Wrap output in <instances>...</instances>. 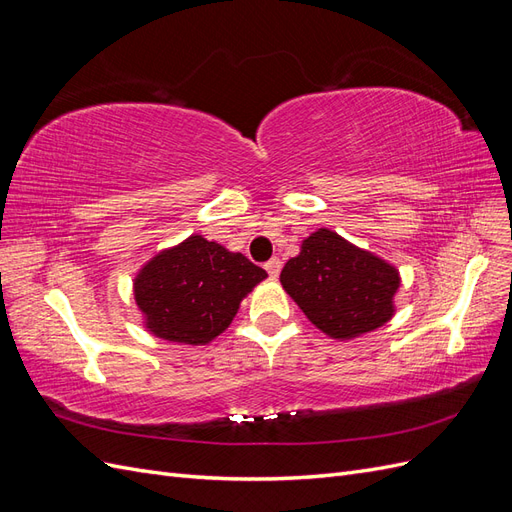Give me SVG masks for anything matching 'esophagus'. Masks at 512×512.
<instances>
[{
    "mask_svg": "<svg viewBox=\"0 0 512 512\" xmlns=\"http://www.w3.org/2000/svg\"><path fill=\"white\" fill-rule=\"evenodd\" d=\"M265 269H267V273L273 277V280H275V277L277 275H280V271H282V262H280V258H271L269 262H267V265H265Z\"/></svg>",
    "mask_w": 512,
    "mask_h": 512,
    "instance_id": "34e87169",
    "label": "esophagus"
}]
</instances>
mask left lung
Listing matches in <instances>:
<instances>
[{
  "mask_svg": "<svg viewBox=\"0 0 512 512\" xmlns=\"http://www.w3.org/2000/svg\"><path fill=\"white\" fill-rule=\"evenodd\" d=\"M280 282L309 322L344 342L393 318L401 277L391 262L318 228L286 262Z\"/></svg>",
  "mask_w": 512,
  "mask_h": 512,
  "instance_id": "8db88e82",
  "label": "left lung"
}]
</instances>
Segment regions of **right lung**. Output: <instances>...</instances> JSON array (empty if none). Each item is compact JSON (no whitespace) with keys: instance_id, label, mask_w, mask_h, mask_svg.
I'll return each mask as SVG.
<instances>
[{"instance_id":"right-lung-1","label":"right lung","mask_w":512,"mask_h":512,"mask_svg":"<svg viewBox=\"0 0 512 512\" xmlns=\"http://www.w3.org/2000/svg\"><path fill=\"white\" fill-rule=\"evenodd\" d=\"M265 277L243 254L192 235L145 262L134 277V301L151 335L205 346L228 329L241 301Z\"/></svg>"}]
</instances>
